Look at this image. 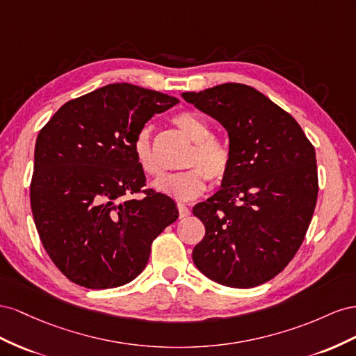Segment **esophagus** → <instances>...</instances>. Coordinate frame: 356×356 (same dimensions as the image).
Listing matches in <instances>:
<instances>
[{"mask_svg":"<svg viewBox=\"0 0 356 356\" xmlns=\"http://www.w3.org/2000/svg\"><path fill=\"white\" fill-rule=\"evenodd\" d=\"M177 209H179V216H180V218H186V216H189V215H191V210H189V207H188V206H185V204H181V202H179V204H177Z\"/></svg>","mask_w":356,"mask_h":356,"instance_id":"obj_1","label":"esophagus"}]
</instances>
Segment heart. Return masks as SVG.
Here are the masks:
<instances>
[{"instance_id":"b5f03b06","label":"heart","mask_w":356,"mask_h":356,"mask_svg":"<svg viewBox=\"0 0 356 356\" xmlns=\"http://www.w3.org/2000/svg\"><path fill=\"white\" fill-rule=\"evenodd\" d=\"M175 124L194 146L185 158L184 165L191 167L175 175L162 176L154 181L161 194L179 201L197 198L206 191V179L220 181L231 167V152L225 141L213 136L209 122L192 111H180L172 118ZM134 156L141 171L147 176H158L161 167L154 154L152 136L147 127L141 128L133 143Z\"/></svg>"}]
</instances>
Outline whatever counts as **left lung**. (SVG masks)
I'll return each instance as SVG.
<instances>
[{
  "instance_id": "obj_1",
  "label": "left lung",
  "mask_w": 356,
  "mask_h": 356,
  "mask_svg": "<svg viewBox=\"0 0 356 356\" xmlns=\"http://www.w3.org/2000/svg\"><path fill=\"white\" fill-rule=\"evenodd\" d=\"M181 97L228 131L231 167L194 207L206 236L197 268L223 286L268 282L296 257L318 200L314 147L298 122L255 88L223 83Z\"/></svg>"
}]
</instances>
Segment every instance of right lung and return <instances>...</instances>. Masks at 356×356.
Returning <instances> with one entry per match:
<instances>
[{
    "mask_svg": "<svg viewBox=\"0 0 356 356\" xmlns=\"http://www.w3.org/2000/svg\"><path fill=\"white\" fill-rule=\"evenodd\" d=\"M179 99L129 83L71 99L38 133L29 188L40 240L71 282L118 288L145 270L150 246L179 211L146 186L133 143ZM145 197L131 200V193Z\"/></svg>",
    "mask_w": 356,
    "mask_h": 356,
    "instance_id": "1",
    "label": "right lung"
}]
</instances>
